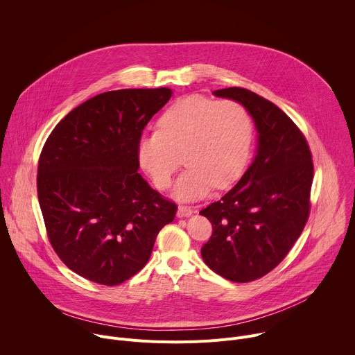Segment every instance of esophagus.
Instances as JSON below:
<instances>
[{
	"instance_id": "1",
	"label": "esophagus",
	"mask_w": 355,
	"mask_h": 355,
	"mask_svg": "<svg viewBox=\"0 0 355 355\" xmlns=\"http://www.w3.org/2000/svg\"><path fill=\"white\" fill-rule=\"evenodd\" d=\"M192 215V208L185 207V205H180L177 209V216L178 218H185V216H191Z\"/></svg>"
}]
</instances>
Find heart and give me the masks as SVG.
Returning <instances> with one entry per match:
<instances>
[{
	"mask_svg": "<svg viewBox=\"0 0 355 355\" xmlns=\"http://www.w3.org/2000/svg\"><path fill=\"white\" fill-rule=\"evenodd\" d=\"M252 125L236 101L191 95L171 105L159 119V130L140 136L136 157L157 188H167L181 164L173 195L181 200L205 196L214 185L236 182L250 155Z\"/></svg>",
	"mask_w": 355,
	"mask_h": 355,
	"instance_id": "obj_1",
	"label": "heart"
}]
</instances>
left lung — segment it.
Wrapping results in <instances>:
<instances>
[{
  "mask_svg": "<svg viewBox=\"0 0 355 355\" xmlns=\"http://www.w3.org/2000/svg\"><path fill=\"white\" fill-rule=\"evenodd\" d=\"M214 95L245 108L257 129V150L240 181L199 212L214 230L200 254L223 278L250 282L285 259L306 225L312 155L305 136L268 99L239 87Z\"/></svg>",
  "mask_w": 355,
  "mask_h": 355,
  "instance_id": "8db88e82",
  "label": "left lung"
}]
</instances>
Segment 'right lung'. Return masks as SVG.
<instances>
[{"label":"right lung","mask_w":355,"mask_h":355,"mask_svg":"<svg viewBox=\"0 0 355 355\" xmlns=\"http://www.w3.org/2000/svg\"><path fill=\"white\" fill-rule=\"evenodd\" d=\"M173 95L118 89L89 98L47 137L37 196L49 240L76 274L118 285L139 272L177 205L139 174L137 140Z\"/></svg>","instance_id":"obj_1"}]
</instances>
